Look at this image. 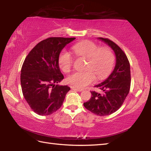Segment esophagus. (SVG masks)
<instances>
[{"instance_id":"obj_1","label":"esophagus","mask_w":151,"mask_h":151,"mask_svg":"<svg viewBox=\"0 0 151 151\" xmlns=\"http://www.w3.org/2000/svg\"><path fill=\"white\" fill-rule=\"evenodd\" d=\"M70 88H72L73 90H76V91H79V92H82V91H83V89L79 88H76V87L73 86H70Z\"/></svg>"}]
</instances>
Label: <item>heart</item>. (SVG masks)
<instances>
[{
    "mask_svg": "<svg viewBox=\"0 0 151 151\" xmlns=\"http://www.w3.org/2000/svg\"><path fill=\"white\" fill-rule=\"evenodd\" d=\"M76 55L87 59L85 72H76L67 78L68 83L77 88H83L92 83L96 76L98 79L106 78L113 68L115 57L109 47H100L91 41H83L73 46ZM59 64L65 73L70 72L73 64V58L70 53L63 51L59 57Z\"/></svg>",
    "mask_w": 151,
    "mask_h": 151,
    "instance_id": "b5f03b06",
    "label": "heart"
}]
</instances>
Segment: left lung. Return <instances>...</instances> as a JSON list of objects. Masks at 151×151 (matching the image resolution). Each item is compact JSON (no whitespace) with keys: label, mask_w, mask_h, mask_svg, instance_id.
I'll return each mask as SVG.
<instances>
[{"label":"left lung","mask_w":151,"mask_h":151,"mask_svg":"<svg viewBox=\"0 0 151 151\" xmlns=\"http://www.w3.org/2000/svg\"><path fill=\"white\" fill-rule=\"evenodd\" d=\"M110 46L116 56L114 70L103 83L95 86L102 90V94L90 91L92 97L84 103L88 110L97 116H104L116 112L120 108L128 95L131 86L129 61L122 49L108 38L99 37Z\"/></svg>","instance_id":"obj_1"}]
</instances>
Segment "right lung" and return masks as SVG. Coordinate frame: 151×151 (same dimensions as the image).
Masks as SVG:
<instances>
[{"mask_svg": "<svg viewBox=\"0 0 151 151\" xmlns=\"http://www.w3.org/2000/svg\"><path fill=\"white\" fill-rule=\"evenodd\" d=\"M75 37H51L29 51L21 69L23 96L35 113L49 116L61 108L70 88L57 83L64 78L59 67V54Z\"/></svg>", "mask_w": 151, "mask_h": 151, "instance_id": "obj_1", "label": "right lung"}]
</instances>
